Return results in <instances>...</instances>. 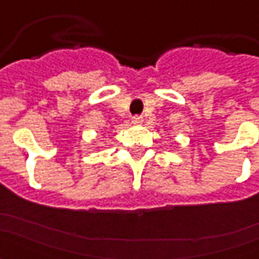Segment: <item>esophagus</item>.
<instances>
[{"instance_id":"1","label":"esophagus","mask_w":259,"mask_h":259,"mask_svg":"<svg viewBox=\"0 0 259 259\" xmlns=\"http://www.w3.org/2000/svg\"><path fill=\"white\" fill-rule=\"evenodd\" d=\"M132 123H135V124L143 123V116H140V115H136V116H133V118H132Z\"/></svg>"}]
</instances>
